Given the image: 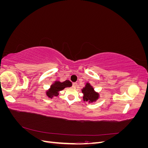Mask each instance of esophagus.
Here are the masks:
<instances>
[{"instance_id": "34e87169", "label": "esophagus", "mask_w": 148, "mask_h": 148, "mask_svg": "<svg viewBox=\"0 0 148 148\" xmlns=\"http://www.w3.org/2000/svg\"><path fill=\"white\" fill-rule=\"evenodd\" d=\"M72 86H73V87H76L77 86V83H73Z\"/></svg>"}]
</instances>
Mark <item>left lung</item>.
<instances>
[{
	"label": "left lung",
	"instance_id": "1",
	"mask_svg": "<svg viewBox=\"0 0 148 148\" xmlns=\"http://www.w3.org/2000/svg\"><path fill=\"white\" fill-rule=\"evenodd\" d=\"M82 92L84 95L83 100L84 101L92 102L96 101L99 97V95L94 91L93 88L89 83H86V86L82 89Z\"/></svg>",
	"mask_w": 148,
	"mask_h": 148
}]
</instances>
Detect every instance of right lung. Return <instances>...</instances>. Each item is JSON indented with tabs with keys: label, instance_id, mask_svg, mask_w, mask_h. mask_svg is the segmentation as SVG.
Listing matches in <instances>:
<instances>
[{
	"label": "right lung",
	"instance_id": "add662e5",
	"mask_svg": "<svg viewBox=\"0 0 148 148\" xmlns=\"http://www.w3.org/2000/svg\"><path fill=\"white\" fill-rule=\"evenodd\" d=\"M71 85L72 84L69 80H65L64 82H56L55 83L51 85L50 89L47 91V96L50 98H52L53 96H57L59 95V92L60 91L64 89L65 88L70 87Z\"/></svg>",
	"mask_w": 148,
	"mask_h": 148
}]
</instances>
